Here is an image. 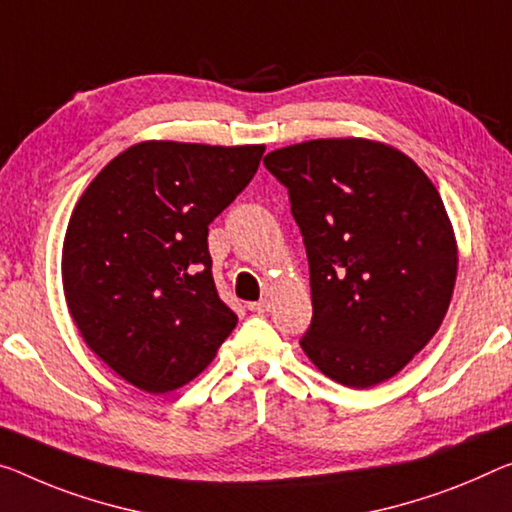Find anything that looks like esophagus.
I'll return each mask as SVG.
<instances>
[{
	"mask_svg": "<svg viewBox=\"0 0 512 512\" xmlns=\"http://www.w3.org/2000/svg\"><path fill=\"white\" fill-rule=\"evenodd\" d=\"M247 309H249L251 313H265V311H270V302H267V300L249 302V304H247Z\"/></svg>",
	"mask_w": 512,
	"mask_h": 512,
	"instance_id": "esophagus-1",
	"label": "esophagus"
}]
</instances>
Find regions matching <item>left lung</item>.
<instances>
[{
    "mask_svg": "<svg viewBox=\"0 0 512 512\" xmlns=\"http://www.w3.org/2000/svg\"><path fill=\"white\" fill-rule=\"evenodd\" d=\"M288 187L311 274L302 350L320 373L375 387L426 348L451 304L458 245L430 178L371 139H313L265 155Z\"/></svg>",
    "mask_w": 512,
    "mask_h": 512,
    "instance_id": "left-lung-1",
    "label": "left lung"
}]
</instances>
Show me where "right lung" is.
Masks as SVG:
<instances>
[{"label": "right lung", "mask_w": 512, "mask_h": 512, "mask_svg": "<svg viewBox=\"0 0 512 512\" xmlns=\"http://www.w3.org/2000/svg\"><path fill=\"white\" fill-rule=\"evenodd\" d=\"M265 146L141 141L70 215L61 277L86 345L132 387L192 382L238 325L212 279L208 224L254 178Z\"/></svg>", "instance_id": "obj_1"}]
</instances>
